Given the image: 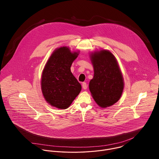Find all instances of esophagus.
Instances as JSON below:
<instances>
[{"mask_svg":"<svg viewBox=\"0 0 159 159\" xmlns=\"http://www.w3.org/2000/svg\"><path fill=\"white\" fill-rule=\"evenodd\" d=\"M82 86L84 89H87V84L85 82H83L82 84Z\"/></svg>","mask_w":159,"mask_h":159,"instance_id":"34e87169","label":"esophagus"}]
</instances>
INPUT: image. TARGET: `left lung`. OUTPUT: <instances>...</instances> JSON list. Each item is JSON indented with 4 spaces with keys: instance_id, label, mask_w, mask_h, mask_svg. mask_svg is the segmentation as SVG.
I'll use <instances>...</instances> for the list:
<instances>
[{
    "instance_id": "8db88e82",
    "label": "left lung",
    "mask_w": 159,
    "mask_h": 159,
    "mask_svg": "<svg viewBox=\"0 0 159 159\" xmlns=\"http://www.w3.org/2000/svg\"><path fill=\"white\" fill-rule=\"evenodd\" d=\"M94 77L89 82V90L96 103L101 107L115 104L124 88L123 78L118 61L109 51L102 50L90 55Z\"/></svg>"
}]
</instances>
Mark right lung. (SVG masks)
<instances>
[{"label":"right lung","instance_id":"right-lung-1","mask_svg":"<svg viewBox=\"0 0 159 159\" xmlns=\"http://www.w3.org/2000/svg\"><path fill=\"white\" fill-rule=\"evenodd\" d=\"M79 52L66 47L56 49L45 65L41 76V90L48 104L59 109L69 107L82 87L70 70Z\"/></svg>","mask_w":159,"mask_h":159}]
</instances>
